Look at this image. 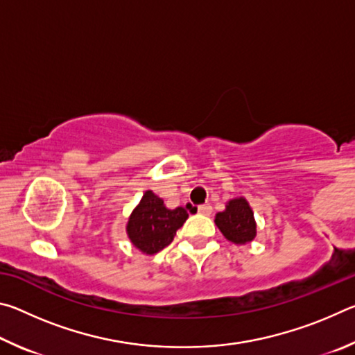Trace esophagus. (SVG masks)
Listing matches in <instances>:
<instances>
[{"instance_id": "obj_1", "label": "esophagus", "mask_w": 355, "mask_h": 355, "mask_svg": "<svg viewBox=\"0 0 355 355\" xmlns=\"http://www.w3.org/2000/svg\"><path fill=\"white\" fill-rule=\"evenodd\" d=\"M197 211H199L203 216H209V214H211V211H213V208H211V205H208V203H205V205H200L199 208H197Z\"/></svg>"}]
</instances>
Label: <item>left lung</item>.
<instances>
[{
	"mask_svg": "<svg viewBox=\"0 0 355 355\" xmlns=\"http://www.w3.org/2000/svg\"><path fill=\"white\" fill-rule=\"evenodd\" d=\"M214 222L222 235L233 244H248L257 236L254 211L244 197L228 200L224 211L216 214Z\"/></svg>",
	"mask_w": 355,
	"mask_h": 355,
	"instance_id": "1",
	"label": "left lung"
}]
</instances>
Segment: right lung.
<instances>
[{
  "label": "right lung",
  "instance_id": "add662e5",
  "mask_svg": "<svg viewBox=\"0 0 355 355\" xmlns=\"http://www.w3.org/2000/svg\"><path fill=\"white\" fill-rule=\"evenodd\" d=\"M186 219L188 211L184 208H166L163 199H159L153 191H146L139 205L130 216L127 235L142 254L153 255L172 243Z\"/></svg>",
  "mask_w": 355,
  "mask_h": 355
}]
</instances>
